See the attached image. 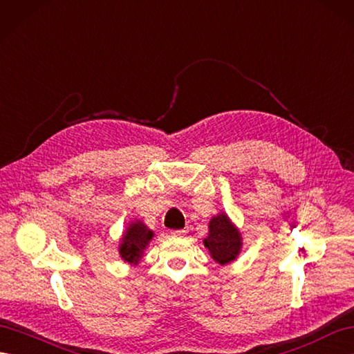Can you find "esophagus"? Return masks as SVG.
Wrapping results in <instances>:
<instances>
[{"label":"esophagus","instance_id":"34e87169","mask_svg":"<svg viewBox=\"0 0 354 354\" xmlns=\"http://www.w3.org/2000/svg\"><path fill=\"white\" fill-rule=\"evenodd\" d=\"M186 232H187V230H174V231H171V236L180 237V236H185Z\"/></svg>","mask_w":354,"mask_h":354}]
</instances>
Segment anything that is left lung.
I'll return each instance as SVG.
<instances>
[{"instance_id": "left-lung-1", "label": "left lung", "mask_w": 354, "mask_h": 354, "mask_svg": "<svg viewBox=\"0 0 354 354\" xmlns=\"http://www.w3.org/2000/svg\"><path fill=\"white\" fill-rule=\"evenodd\" d=\"M204 246L212 258L221 266L234 261L242 251V234L230 221L227 213H219L209 222V236L204 239Z\"/></svg>"}]
</instances>
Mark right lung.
Instances as JSON below:
<instances>
[{"label":"right lung","mask_w":354,"mask_h":354,"mask_svg":"<svg viewBox=\"0 0 354 354\" xmlns=\"http://www.w3.org/2000/svg\"><path fill=\"white\" fill-rule=\"evenodd\" d=\"M153 236V231L149 230L144 222L133 221L122 237V243L118 246L120 257L129 264H138Z\"/></svg>","instance_id":"1"}]
</instances>
